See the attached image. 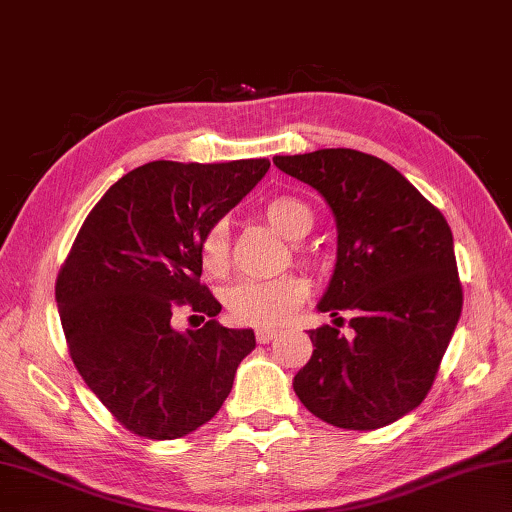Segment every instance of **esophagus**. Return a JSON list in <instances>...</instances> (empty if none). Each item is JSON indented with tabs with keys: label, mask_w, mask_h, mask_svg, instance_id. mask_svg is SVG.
Wrapping results in <instances>:
<instances>
[{
	"label": "esophagus",
	"mask_w": 512,
	"mask_h": 512,
	"mask_svg": "<svg viewBox=\"0 0 512 512\" xmlns=\"http://www.w3.org/2000/svg\"><path fill=\"white\" fill-rule=\"evenodd\" d=\"M277 329H268V327H262V329H257L255 331V338H257V342L259 345H266V342H271V340H275L277 338Z\"/></svg>",
	"instance_id": "1"
}]
</instances>
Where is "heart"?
<instances>
[{"mask_svg":"<svg viewBox=\"0 0 512 512\" xmlns=\"http://www.w3.org/2000/svg\"><path fill=\"white\" fill-rule=\"evenodd\" d=\"M262 217L286 239L300 241L309 235L315 224V212L304 199L295 194H275L262 203ZM304 259L309 255H302ZM199 262L208 275H224L230 262V232L226 221H215L206 228L199 241ZM309 286L297 275H282L273 280H244L235 284L226 295L228 311L235 320L246 324L284 322L300 306Z\"/></svg>","mask_w":512,"mask_h":512,"instance_id":"heart-1","label":"heart"}]
</instances>
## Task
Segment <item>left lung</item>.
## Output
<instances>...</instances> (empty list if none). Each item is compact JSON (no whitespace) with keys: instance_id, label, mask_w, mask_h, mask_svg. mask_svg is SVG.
Masks as SVG:
<instances>
[{"instance_id":"obj_1","label":"left lung","mask_w":512,"mask_h":512,"mask_svg":"<svg viewBox=\"0 0 512 512\" xmlns=\"http://www.w3.org/2000/svg\"><path fill=\"white\" fill-rule=\"evenodd\" d=\"M336 217L338 259L318 309L351 311L353 338L322 324L293 389L345 430H378L423 403L457 329L463 291L448 221L405 176L358 150L275 156ZM342 320V318H336Z\"/></svg>"}]
</instances>
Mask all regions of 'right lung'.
I'll use <instances>...</instances> for the list:
<instances>
[{
    "label": "right lung",
    "instance_id": "right-lung-1",
    "mask_svg": "<svg viewBox=\"0 0 512 512\" xmlns=\"http://www.w3.org/2000/svg\"><path fill=\"white\" fill-rule=\"evenodd\" d=\"M268 159L152 161L127 172L82 224L55 282L73 365L129 432L179 439L208 423L255 349L253 329H226L199 282V241L268 172ZM188 305L201 330L171 327Z\"/></svg>",
    "mask_w": 512,
    "mask_h": 512
}]
</instances>
